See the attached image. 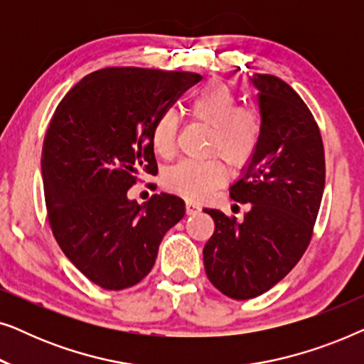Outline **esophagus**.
<instances>
[{
	"instance_id": "obj_1",
	"label": "esophagus",
	"mask_w": 364,
	"mask_h": 364,
	"mask_svg": "<svg viewBox=\"0 0 364 364\" xmlns=\"http://www.w3.org/2000/svg\"><path fill=\"white\" fill-rule=\"evenodd\" d=\"M186 212H187V215H197V213L200 212V205H198V203H196V202H192V200H187L186 202Z\"/></svg>"
}]
</instances>
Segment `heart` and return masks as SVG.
Here are the masks:
<instances>
[{
    "mask_svg": "<svg viewBox=\"0 0 364 364\" xmlns=\"http://www.w3.org/2000/svg\"><path fill=\"white\" fill-rule=\"evenodd\" d=\"M188 111L196 122L210 127L205 152L218 156L232 168H243L255 157L262 141V119L253 107L240 106V99L227 84L212 81L191 99ZM178 117L164 111L152 127V147L167 159L176 151ZM227 168L220 159L181 161L164 172L167 191L187 200H200L225 182Z\"/></svg>",
    "mask_w": 364,
    "mask_h": 364,
    "instance_id": "heart-1",
    "label": "heart"
}]
</instances>
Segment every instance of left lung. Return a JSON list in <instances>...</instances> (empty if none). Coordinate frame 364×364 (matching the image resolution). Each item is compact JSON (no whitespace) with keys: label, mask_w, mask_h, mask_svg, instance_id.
I'll use <instances>...</instances> for the list:
<instances>
[{"label":"left lung","mask_w":364,"mask_h":364,"mask_svg":"<svg viewBox=\"0 0 364 364\" xmlns=\"http://www.w3.org/2000/svg\"><path fill=\"white\" fill-rule=\"evenodd\" d=\"M262 141L232 200L248 203L242 222L205 212L215 232L203 247L208 280L233 300L260 296L283 280L310 245L325 188V149L318 124L285 81L253 74Z\"/></svg>","instance_id":"1"}]
</instances>
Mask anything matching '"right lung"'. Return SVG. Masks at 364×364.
<instances>
[{"label": "right lung", "instance_id": "right-lung-1", "mask_svg": "<svg viewBox=\"0 0 364 364\" xmlns=\"http://www.w3.org/2000/svg\"><path fill=\"white\" fill-rule=\"evenodd\" d=\"M200 74L106 68L87 74L56 107L43 144L48 222L74 267L104 290L152 270L168 228L186 213L171 193L129 200L139 172L157 171L152 127Z\"/></svg>", "mask_w": 364, "mask_h": 364}]
</instances>
